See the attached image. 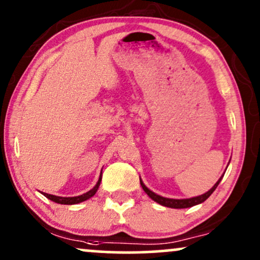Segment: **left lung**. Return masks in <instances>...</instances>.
Masks as SVG:
<instances>
[{"mask_svg":"<svg viewBox=\"0 0 260 260\" xmlns=\"http://www.w3.org/2000/svg\"><path fill=\"white\" fill-rule=\"evenodd\" d=\"M222 176L219 178V181L216 182L215 184H214L213 188H210V189L208 190L207 193H204V194L202 196H198V197H193V198H188V199H171V198H165V197H161L159 194H155L154 192H151L149 188L145 186L144 183H143V181L140 180V184H142L143 189H144V192L147 193V194L150 197L151 199H153L154 202L159 203V204L164 205V207H168V208H174V209H184V208H190V207H194L197 204H201V203L205 202L209 197L211 196V193L214 192V190L216 189V187L219 186L220 181H221Z\"/></svg>","mask_w":260,"mask_h":260,"instance_id":"8db88e82","label":"left lung"}]
</instances>
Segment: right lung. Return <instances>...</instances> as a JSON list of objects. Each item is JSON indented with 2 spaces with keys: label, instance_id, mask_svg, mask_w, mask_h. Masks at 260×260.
I'll return each mask as SVG.
<instances>
[{
  "label": "right lung",
  "instance_id": "obj_1",
  "mask_svg": "<svg viewBox=\"0 0 260 260\" xmlns=\"http://www.w3.org/2000/svg\"><path fill=\"white\" fill-rule=\"evenodd\" d=\"M100 182H101V174H100L99 181H98V183L95 184V187L92 188V189L89 190V192H86V193H84V194L78 196V197H58V196L49 194V193H43V194L46 197V198H49L50 201L58 203V204H67V205L78 204V203H82V202L86 201V199L91 198V197L96 193L98 188H99V186H100Z\"/></svg>",
  "mask_w": 260,
  "mask_h": 260
}]
</instances>
